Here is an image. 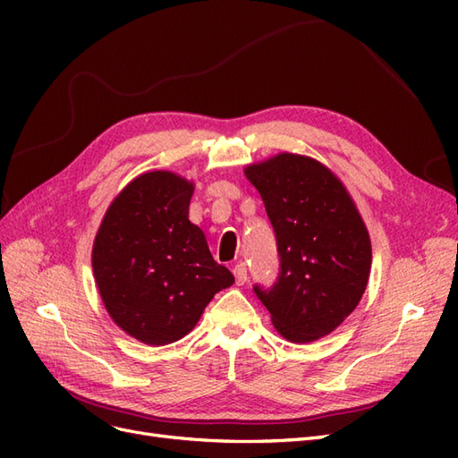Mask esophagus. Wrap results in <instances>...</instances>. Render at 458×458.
<instances>
[{
  "label": "esophagus",
  "instance_id": "esophagus-1",
  "mask_svg": "<svg viewBox=\"0 0 458 458\" xmlns=\"http://www.w3.org/2000/svg\"><path fill=\"white\" fill-rule=\"evenodd\" d=\"M233 275H234V281H237V284H244L248 279V271H246L244 263H237V266L233 267Z\"/></svg>",
  "mask_w": 458,
  "mask_h": 458
}]
</instances>
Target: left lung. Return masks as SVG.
<instances>
[{
  "mask_svg": "<svg viewBox=\"0 0 458 458\" xmlns=\"http://www.w3.org/2000/svg\"><path fill=\"white\" fill-rule=\"evenodd\" d=\"M276 237L281 273L271 290L254 286L288 342L310 344L338 328L369 283L372 248L348 189L325 164L281 152L244 168Z\"/></svg>",
  "mask_w": 458,
  "mask_h": 458,
  "instance_id": "left-lung-1",
  "label": "left lung"
}]
</instances>
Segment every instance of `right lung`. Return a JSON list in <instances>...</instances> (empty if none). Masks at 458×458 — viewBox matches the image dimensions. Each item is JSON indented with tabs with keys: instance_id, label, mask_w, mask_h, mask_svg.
<instances>
[{
	"instance_id": "add662e5",
	"label": "right lung",
	"mask_w": 458,
	"mask_h": 458,
	"mask_svg": "<svg viewBox=\"0 0 458 458\" xmlns=\"http://www.w3.org/2000/svg\"><path fill=\"white\" fill-rule=\"evenodd\" d=\"M192 191L174 172L141 174L120 191L95 234L91 266L105 308L147 345L189 335L214 294L234 283L189 221Z\"/></svg>"
}]
</instances>
